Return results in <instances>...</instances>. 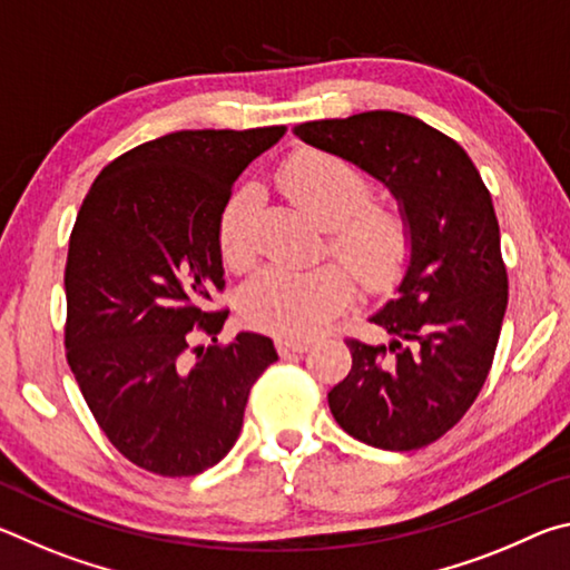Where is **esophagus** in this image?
Wrapping results in <instances>:
<instances>
[{
  "mask_svg": "<svg viewBox=\"0 0 570 570\" xmlns=\"http://www.w3.org/2000/svg\"><path fill=\"white\" fill-rule=\"evenodd\" d=\"M308 346H312V342H304V340H286V336L276 340L278 354H302L308 350Z\"/></svg>",
  "mask_w": 570,
  "mask_h": 570,
  "instance_id": "1",
  "label": "esophagus"
}]
</instances>
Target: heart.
Here are the masks:
<instances>
[{
  "label": "heart",
  "instance_id": "1",
  "mask_svg": "<svg viewBox=\"0 0 570 570\" xmlns=\"http://www.w3.org/2000/svg\"><path fill=\"white\" fill-rule=\"evenodd\" d=\"M288 200L326 228V246L364 286L387 284L412 244L410 220L397 206L372 200V180L340 153L304 148L276 170ZM256 190L240 188L220 214L218 246L226 264L248 268L256 258ZM352 276L340 264L308 272L268 266L244 288L240 312L258 330L308 340L350 302Z\"/></svg>",
  "mask_w": 570,
  "mask_h": 570
}]
</instances>
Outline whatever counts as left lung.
Segmentation results:
<instances>
[{
  "label": "left lung",
  "instance_id": "obj_1",
  "mask_svg": "<svg viewBox=\"0 0 570 570\" xmlns=\"http://www.w3.org/2000/svg\"><path fill=\"white\" fill-rule=\"evenodd\" d=\"M294 132L384 183L412 230L394 296L372 314L392 340H346L352 370L330 392V410L364 445H430L475 402L503 326L508 274L493 198L468 153L412 115L370 110Z\"/></svg>",
  "mask_w": 570,
  "mask_h": 570
}]
</instances>
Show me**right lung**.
<instances>
[{"label":"right lung","instance_id":"add662e5","mask_svg":"<svg viewBox=\"0 0 570 570\" xmlns=\"http://www.w3.org/2000/svg\"><path fill=\"white\" fill-rule=\"evenodd\" d=\"M284 125L178 130L105 166L77 214L65 266L67 364L100 430L132 465L198 475L238 440L248 392L278 360L264 334L218 344L226 308L218 224L236 178ZM206 333L215 342H189Z\"/></svg>","mask_w":570,"mask_h":570}]
</instances>
